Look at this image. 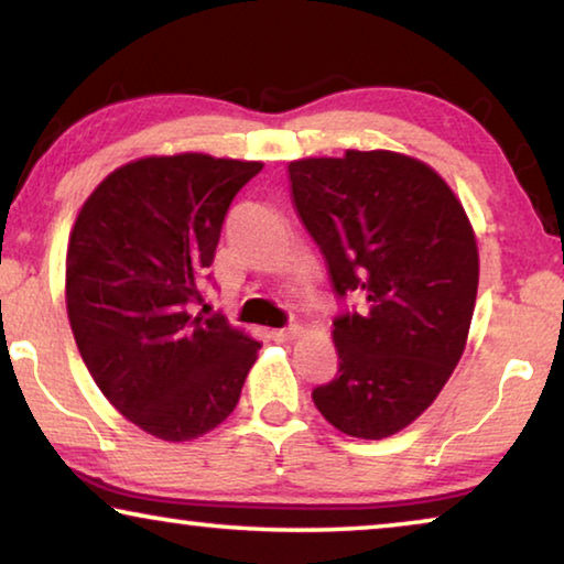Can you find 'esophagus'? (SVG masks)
<instances>
[{"label": "esophagus", "mask_w": 564, "mask_h": 564, "mask_svg": "<svg viewBox=\"0 0 564 564\" xmlns=\"http://www.w3.org/2000/svg\"><path fill=\"white\" fill-rule=\"evenodd\" d=\"M299 333H301V328H299V326H289V328L271 330V338H273L275 343H289V340H293L295 336H299Z\"/></svg>", "instance_id": "esophagus-1"}]
</instances>
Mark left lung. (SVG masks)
Returning a JSON list of instances; mask_svg holds the SVG:
<instances>
[{"label": "left lung", "mask_w": 564, "mask_h": 564, "mask_svg": "<svg viewBox=\"0 0 564 564\" xmlns=\"http://www.w3.org/2000/svg\"><path fill=\"white\" fill-rule=\"evenodd\" d=\"M299 216L338 299V373L313 403L340 433L380 441L423 413L463 356L477 295V243L451 186L393 151L289 164Z\"/></svg>", "instance_id": "1"}]
</instances>
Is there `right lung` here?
Returning <instances> with one entry per match:
<instances>
[{
	"label": "right lung",
	"instance_id": "1",
	"mask_svg": "<svg viewBox=\"0 0 564 564\" xmlns=\"http://www.w3.org/2000/svg\"><path fill=\"white\" fill-rule=\"evenodd\" d=\"M261 169L206 154L139 159L76 216L66 251L74 340L109 403L161 441L224 423L261 348L221 313L191 316L228 206Z\"/></svg>",
	"mask_w": 564,
	"mask_h": 564
}]
</instances>
